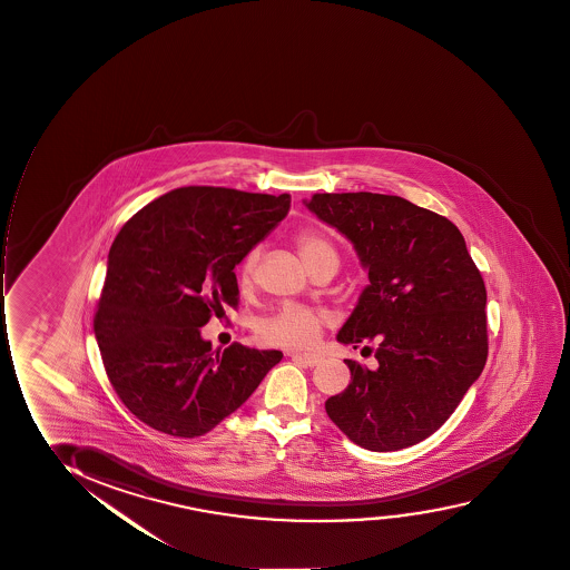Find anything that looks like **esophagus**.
<instances>
[{
	"instance_id": "1",
	"label": "esophagus",
	"mask_w": 570,
	"mask_h": 570,
	"mask_svg": "<svg viewBox=\"0 0 570 570\" xmlns=\"http://www.w3.org/2000/svg\"><path fill=\"white\" fill-rule=\"evenodd\" d=\"M288 356L293 357L296 364L304 365V367H314V365H317L320 362H322V357L316 356V354H301V352H291Z\"/></svg>"
}]
</instances>
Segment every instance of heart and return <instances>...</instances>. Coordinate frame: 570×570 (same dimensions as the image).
<instances>
[{
    "label": "heart",
    "instance_id": "obj_1",
    "mask_svg": "<svg viewBox=\"0 0 570 570\" xmlns=\"http://www.w3.org/2000/svg\"><path fill=\"white\" fill-rule=\"evenodd\" d=\"M296 250L309 272L320 268H338V253L335 245L317 229H304L295 237ZM258 258L256 248L248 250L237 266V287L240 295H250L258 283ZM325 317L316 309L296 304H285L275 309L274 314L264 317L256 335L266 346L283 350H304L314 346L322 336Z\"/></svg>",
    "mask_w": 570,
    "mask_h": 570
}]
</instances>
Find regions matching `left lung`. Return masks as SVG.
I'll return each mask as SVG.
<instances>
[{"instance_id":"obj_1","label":"left lung","mask_w":570,"mask_h":570,"mask_svg":"<svg viewBox=\"0 0 570 570\" xmlns=\"http://www.w3.org/2000/svg\"><path fill=\"white\" fill-rule=\"evenodd\" d=\"M306 206L346 235L370 269L338 343L379 346L377 370L344 360L352 383L325 412L371 452L413 446L446 423L484 370V279L460 229L402 197L316 193Z\"/></svg>"}]
</instances>
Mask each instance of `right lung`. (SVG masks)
Segmentation results:
<instances>
[{
  "label": "right lung",
  "mask_w": 570,
  "mask_h": 570,
  "mask_svg": "<svg viewBox=\"0 0 570 570\" xmlns=\"http://www.w3.org/2000/svg\"><path fill=\"white\" fill-rule=\"evenodd\" d=\"M291 195L189 186L124 224L109 250L94 331L112 389L145 425L195 439L247 402L279 350L200 338L237 308L234 268L287 216Z\"/></svg>",
  "instance_id": "obj_1"
}]
</instances>
